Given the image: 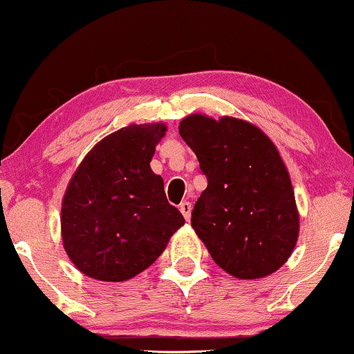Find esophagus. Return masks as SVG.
Returning a JSON list of instances; mask_svg holds the SVG:
<instances>
[{"label":"esophagus","instance_id":"obj_1","mask_svg":"<svg viewBox=\"0 0 354 354\" xmlns=\"http://www.w3.org/2000/svg\"><path fill=\"white\" fill-rule=\"evenodd\" d=\"M180 211H181L183 218H185L186 221H189V218H191V203L189 201H183L180 204Z\"/></svg>","mask_w":354,"mask_h":354}]
</instances>
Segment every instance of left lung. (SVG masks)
<instances>
[{
  "label": "left lung",
  "instance_id": "1",
  "mask_svg": "<svg viewBox=\"0 0 354 354\" xmlns=\"http://www.w3.org/2000/svg\"><path fill=\"white\" fill-rule=\"evenodd\" d=\"M180 135L207 180L191 225L221 269L261 279L287 262L299 237L290 176L275 145L237 118L189 115Z\"/></svg>",
  "mask_w": 354,
  "mask_h": 354
}]
</instances>
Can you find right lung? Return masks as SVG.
<instances>
[{
    "label": "right lung",
    "instance_id": "add662e5",
    "mask_svg": "<svg viewBox=\"0 0 354 354\" xmlns=\"http://www.w3.org/2000/svg\"><path fill=\"white\" fill-rule=\"evenodd\" d=\"M166 127L130 125L85 156L62 201V241L82 274L123 282L160 257L185 224L150 168Z\"/></svg>",
    "mask_w": 354,
    "mask_h": 354
}]
</instances>
